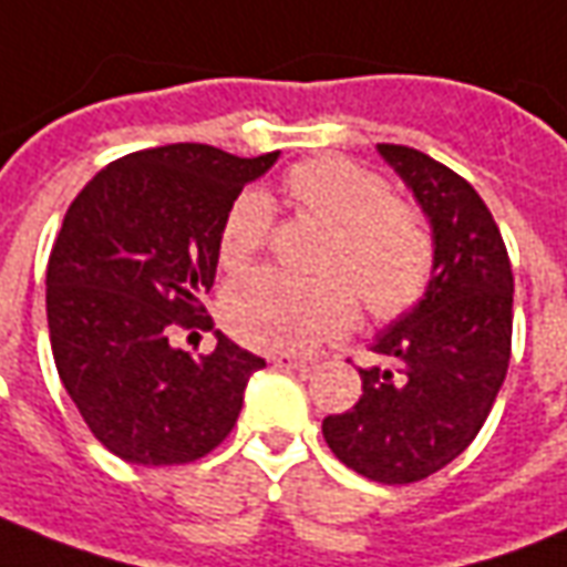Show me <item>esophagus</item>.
<instances>
[{"mask_svg":"<svg viewBox=\"0 0 567 567\" xmlns=\"http://www.w3.org/2000/svg\"><path fill=\"white\" fill-rule=\"evenodd\" d=\"M272 363L279 369H295V372H306L309 369V360L297 358V354H272Z\"/></svg>","mask_w":567,"mask_h":567,"instance_id":"esophagus-1","label":"esophagus"}]
</instances>
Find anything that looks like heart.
Here are the masks:
<instances>
[{
	"label": "heart",
	"instance_id": "obj_1",
	"mask_svg": "<svg viewBox=\"0 0 567 567\" xmlns=\"http://www.w3.org/2000/svg\"><path fill=\"white\" fill-rule=\"evenodd\" d=\"M285 192L306 216L330 228L318 270L333 276L297 282L258 270L237 279L221 297V318L240 342L264 351H309L342 337L358 318L351 287L381 321L421 303L435 272L433 230L412 204L393 198L381 174L346 155H316L285 174ZM270 230V198L261 188H246L221 221V267L249 264Z\"/></svg>",
	"mask_w": 567,
	"mask_h": 567
}]
</instances>
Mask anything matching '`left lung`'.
Listing matches in <instances>:
<instances>
[{
  "mask_svg": "<svg viewBox=\"0 0 567 567\" xmlns=\"http://www.w3.org/2000/svg\"><path fill=\"white\" fill-rule=\"evenodd\" d=\"M430 216V291L375 339L388 367L360 369L354 409L327 414L330 451L379 484H414L481 433L507 375L514 272L493 213L475 188L421 150L379 144Z\"/></svg>",
  "mask_w": 567,
  "mask_h": 567,
  "instance_id": "8db88e82",
  "label": "left lung"
}]
</instances>
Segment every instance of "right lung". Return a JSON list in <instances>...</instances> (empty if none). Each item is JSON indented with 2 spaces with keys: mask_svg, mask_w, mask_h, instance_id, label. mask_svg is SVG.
<instances>
[{
  "mask_svg": "<svg viewBox=\"0 0 567 567\" xmlns=\"http://www.w3.org/2000/svg\"><path fill=\"white\" fill-rule=\"evenodd\" d=\"M276 155L153 146L102 167L71 200L48 261L50 348L90 433L125 463H195L240 417L264 360L221 333L200 358L167 337L209 324L200 295L216 279L221 221Z\"/></svg>",
  "mask_w": 567,
  "mask_h": 567,
  "instance_id": "right-lung-1",
  "label": "right lung"
}]
</instances>
